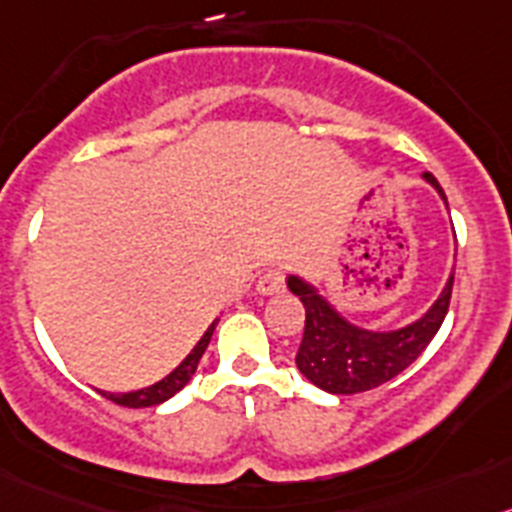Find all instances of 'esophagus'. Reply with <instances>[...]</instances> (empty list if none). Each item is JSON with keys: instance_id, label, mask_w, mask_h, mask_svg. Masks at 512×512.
<instances>
[{"instance_id": "esophagus-1", "label": "esophagus", "mask_w": 512, "mask_h": 512, "mask_svg": "<svg viewBox=\"0 0 512 512\" xmlns=\"http://www.w3.org/2000/svg\"><path fill=\"white\" fill-rule=\"evenodd\" d=\"M285 288V270L283 267H270L257 280V293L260 296H278L280 290Z\"/></svg>"}]
</instances>
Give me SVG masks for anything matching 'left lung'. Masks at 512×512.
Segmentation results:
<instances>
[{"label": "left lung", "mask_w": 512, "mask_h": 512, "mask_svg": "<svg viewBox=\"0 0 512 512\" xmlns=\"http://www.w3.org/2000/svg\"><path fill=\"white\" fill-rule=\"evenodd\" d=\"M423 181L439 193L449 209L439 181L431 173H423ZM451 285H454V270L441 288L439 298L431 303L421 319L400 329L372 331L352 324L306 278L288 275L290 293L301 298L306 308V329H303V342L296 354L298 370L308 382L331 395L365 393L382 382L393 380L405 367L416 362L418 354L428 347L439 326L444 324Z\"/></svg>", "instance_id": "8db88e82"}]
</instances>
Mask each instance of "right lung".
I'll return each mask as SVG.
<instances>
[{
  "mask_svg": "<svg viewBox=\"0 0 512 512\" xmlns=\"http://www.w3.org/2000/svg\"><path fill=\"white\" fill-rule=\"evenodd\" d=\"M216 324H219V319H216L214 324L204 331V336L199 339V344H196V347L188 352V357L183 359L181 365L170 372V375H165L163 380L153 382V385H147V388L130 390V393H104V390H101V395L112 400V403L124 405V408H150V405L165 403V400L173 398L178 390H183L188 385V380H191L193 372H196V367H199V359L204 357L206 347H209L211 334H214Z\"/></svg>",
  "mask_w": 512,
  "mask_h": 512,
  "instance_id": "right-lung-1",
  "label": "right lung"
}]
</instances>
